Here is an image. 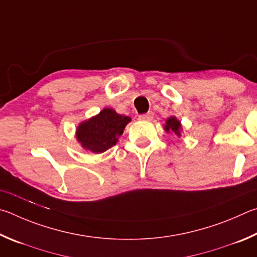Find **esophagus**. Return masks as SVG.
Returning <instances> with one entry per match:
<instances>
[{
  "mask_svg": "<svg viewBox=\"0 0 257 257\" xmlns=\"http://www.w3.org/2000/svg\"><path fill=\"white\" fill-rule=\"evenodd\" d=\"M152 117H154V112L148 111V112H146V114L140 115V117H139V118H140L141 120H151Z\"/></svg>",
  "mask_w": 257,
  "mask_h": 257,
  "instance_id": "34e87169",
  "label": "esophagus"
}]
</instances>
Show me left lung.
<instances>
[{
    "label": "left lung",
    "mask_w": 257,
    "mask_h": 257,
    "mask_svg": "<svg viewBox=\"0 0 257 257\" xmlns=\"http://www.w3.org/2000/svg\"><path fill=\"white\" fill-rule=\"evenodd\" d=\"M165 128L167 132L172 131L175 134H177V136H181V132H179V128H181V123H179V121L175 118V117H170V118L167 119V121H166Z\"/></svg>",
    "instance_id": "8db88e82"
}]
</instances>
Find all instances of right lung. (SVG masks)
<instances>
[{"label":"right lung","mask_w":257,"mask_h":257,"mask_svg":"<svg viewBox=\"0 0 257 257\" xmlns=\"http://www.w3.org/2000/svg\"><path fill=\"white\" fill-rule=\"evenodd\" d=\"M130 120V117L118 115L110 108H105L97 116L80 124L76 130V139L84 149L101 154L116 145Z\"/></svg>","instance_id":"1"}]
</instances>
